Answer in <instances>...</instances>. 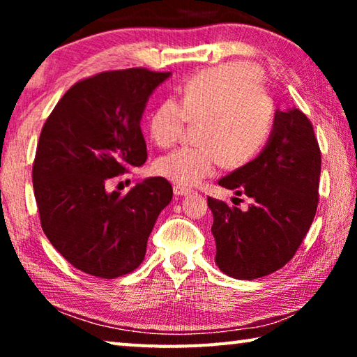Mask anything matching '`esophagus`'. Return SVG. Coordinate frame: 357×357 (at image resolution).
Segmentation results:
<instances>
[{"label":"esophagus","instance_id":"esophagus-1","mask_svg":"<svg viewBox=\"0 0 357 357\" xmlns=\"http://www.w3.org/2000/svg\"><path fill=\"white\" fill-rule=\"evenodd\" d=\"M173 192H174V195L184 197V195H189V193H190L192 190L187 189V187H183V185H174V187H173Z\"/></svg>","mask_w":357,"mask_h":357}]
</instances>
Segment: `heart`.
<instances>
[{"label":"heart","instance_id":"1","mask_svg":"<svg viewBox=\"0 0 357 357\" xmlns=\"http://www.w3.org/2000/svg\"><path fill=\"white\" fill-rule=\"evenodd\" d=\"M202 123L198 148H181L155 160L154 170L173 184L192 187L220 164L239 168L255 159L274 124L273 100L264 91L258 68L225 63L189 78L179 102L165 99L149 116L151 138L162 148L176 143L184 126Z\"/></svg>","mask_w":357,"mask_h":357}]
</instances>
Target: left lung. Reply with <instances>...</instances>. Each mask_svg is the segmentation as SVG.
<instances>
[{
	"instance_id": "obj_1",
	"label": "left lung",
	"mask_w": 357,
	"mask_h": 357,
	"mask_svg": "<svg viewBox=\"0 0 357 357\" xmlns=\"http://www.w3.org/2000/svg\"><path fill=\"white\" fill-rule=\"evenodd\" d=\"M319 173L321 153L310 121L294 107L275 110L261 153L219 181L252 198L249 209L208 197L215 264L223 274L253 280L293 258L317 213Z\"/></svg>"
}]
</instances>
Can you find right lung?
<instances>
[{
  "instance_id": "obj_1",
  "label": "right lung",
  "mask_w": 357,
  "mask_h": 357,
  "mask_svg": "<svg viewBox=\"0 0 357 357\" xmlns=\"http://www.w3.org/2000/svg\"><path fill=\"white\" fill-rule=\"evenodd\" d=\"M172 72L124 69L78 82L42 128L33 165L40 225L74 266L102 279L143 261L157 217L173 198L164 178H146L121 195L112 178L146 162L142 134L151 94Z\"/></svg>"
}]
</instances>
